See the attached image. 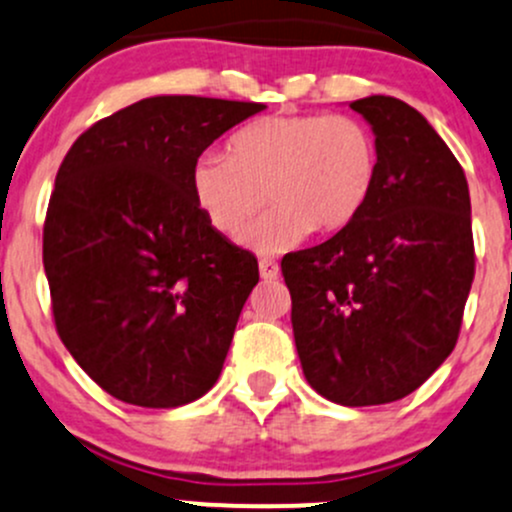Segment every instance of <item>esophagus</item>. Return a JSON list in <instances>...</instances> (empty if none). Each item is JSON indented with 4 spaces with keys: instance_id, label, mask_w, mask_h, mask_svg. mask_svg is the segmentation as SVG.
<instances>
[{
    "instance_id": "obj_1",
    "label": "esophagus",
    "mask_w": 512,
    "mask_h": 512,
    "mask_svg": "<svg viewBox=\"0 0 512 512\" xmlns=\"http://www.w3.org/2000/svg\"><path fill=\"white\" fill-rule=\"evenodd\" d=\"M260 277L265 282H272V279L279 277V265L272 260H260Z\"/></svg>"
}]
</instances>
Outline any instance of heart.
I'll use <instances>...</instances> for the list:
<instances>
[{
    "mask_svg": "<svg viewBox=\"0 0 512 512\" xmlns=\"http://www.w3.org/2000/svg\"><path fill=\"white\" fill-rule=\"evenodd\" d=\"M228 150L196 157L194 201L216 233L240 240L267 196L272 211L247 238L265 255L291 250L311 230L350 226L379 179L376 138L355 116H267L240 128Z\"/></svg>",
    "mask_w": 512,
    "mask_h": 512,
    "instance_id": "obj_1",
    "label": "heart"
}]
</instances>
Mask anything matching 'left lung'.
<instances>
[{
    "instance_id": "1",
    "label": "left lung",
    "mask_w": 512,
    "mask_h": 512,
    "mask_svg": "<svg viewBox=\"0 0 512 512\" xmlns=\"http://www.w3.org/2000/svg\"><path fill=\"white\" fill-rule=\"evenodd\" d=\"M350 109L379 148L374 192L350 226L284 257L282 272L303 376L357 408L408 396L454 350L474 238L464 170L428 119L384 94Z\"/></svg>"
}]
</instances>
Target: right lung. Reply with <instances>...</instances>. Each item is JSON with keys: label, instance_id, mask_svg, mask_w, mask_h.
Instances as JSON below:
<instances>
[{"label": "right lung", "instance_id": "add662e5", "mask_svg": "<svg viewBox=\"0 0 512 512\" xmlns=\"http://www.w3.org/2000/svg\"><path fill=\"white\" fill-rule=\"evenodd\" d=\"M265 104L140 99L72 143L55 177L43 267L60 340L123 403L177 408L221 376L257 260L209 226L194 160Z\"/></svg>", "mask_w": 512, "mask_h": 512}]
</instances>
